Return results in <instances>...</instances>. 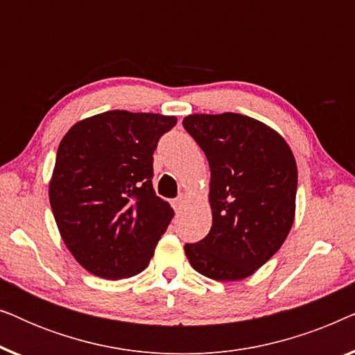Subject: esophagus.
<instances>
[{
	"instance_id": "esophagus-1",
	"label": "esophagus",
	"mask_w": 355,
	"mask_h": 355,
	"mask_svg": "<svg viewBox=\"0 0 355 355\" xmlns=\"http://www.w3.org/2000/svg\"><path fill=\"white\" fill-rule=\"evenodd\" d=\"M186 202H187V196L186 193H181V196H179L176 200L173 202V207H174V210L176 211H181L182 210V207L186 205Z\"/></svg>"
}]
</instances>
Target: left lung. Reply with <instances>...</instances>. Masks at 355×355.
<instances>
[{
	"label": "left lung",
	"instance_id": "left-lung-1",
	"mask_svg": "<svg viewBox=\"0 0 355 355\" xmlns=\"http://www.w3.org/2000/svg\"><path fill=\"white\" fill-rule=\"evenodd\" d=\"M182 125L205 152L211 173V230L184 247L189 263L216 281L249 278L281 249L293 227V150L273 128L244 114H189Z\"/></svg>",
	"mask_w": 355,
	"mask_h": 355
}]
</instances>
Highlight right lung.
<instances>
[{"instance_id":"obj_1","label":"right lung","mask_w":355,"mask_h":355,"mask_svg":"<svg viewBox=\"0 0 355 355\" xmlns=\"http://www.w3.org/2000/svg\"><path fill=\"white\" fill-rule=\"evenodd\" d=\"M176 123V116L113 110L62 137L48 196L67 250L89 273L121 279L148 266L174 216L155 196L153 152Z\"/></svg>"}]
</instances>
